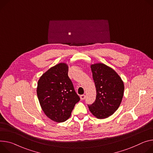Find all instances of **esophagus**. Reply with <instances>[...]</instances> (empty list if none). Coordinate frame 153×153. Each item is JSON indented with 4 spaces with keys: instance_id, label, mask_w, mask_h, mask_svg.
Returning a JSON list of instances; mask_svg holds the SVG:
<instances>
[{
    "instance_id": "1",
    "label": "esophagus",
    "mask_w": 153,
    "mask_h": 153,
    "mask_svg": "<svg viewBox=\"0 0 153 153\" xmlns=\"http://www.w3.org/2000/svg\"><path fill=\"white\" fill-rule=\"evenodd\" d=\"M80 100H84L85 99L86 96H85V94H82V95H80Z\"/></svg>"
}]
</instances>
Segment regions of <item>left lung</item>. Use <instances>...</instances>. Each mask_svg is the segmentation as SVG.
Instances as JSON below:
<instances>
[{"label":"left lung","mask_w":153,"mask_h":153,"mask_svg":"<svg viewBox=\"0 0 153 153\" xmlns=\"http://www.w3.org/2000/svg\"><path fill=\"white\" fill-rule=\"evenodd\" d=\"M90 67L96 98L88 108L96 118L104 119L113 115L120 107L124 94V83L114 69L104 63H94Z\"/></svg>","instance_id":"left-lung-1"}]
</instances>
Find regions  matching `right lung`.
<instances>
[{"mask_svg": "<svg viewBox=\"0 0 153 153\" xmlns=\"http://www.w3.org/2000/svg\"><path fill=\"white\" fill-rule=\"evenodd\" d=\"M68 72V65L60 63L49 68L38 81L36 93L41 107L49 118L57 123L70 117L80 101Z\"/></svg>", "mask_w": 153, "mask_h": 153, "instance_id": "right-lung-1", "label": "right lung"}]
</instances>
